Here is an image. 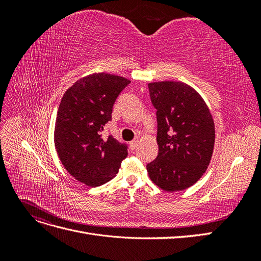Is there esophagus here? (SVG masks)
Segmentation results:
<instances>
[{
    "instance_id": "1",
    "label": "esophagus",
    "mask_w": 261,
    "mask_h": 261,
    "mask_svg": "<svg viewBox=\"0 0 261 261\" xmlns=\"http://www.w3.org/2000/svg\"><path fill=\"white\" fill-rule=\"evenodd\" d=\"M138 143H139V141H138V139H134L133 141H130V143H129V147H130V149H135L137 146H138Z\"/></svg>"
}]
</instances>
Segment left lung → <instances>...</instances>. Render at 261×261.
<instances>
[{
  "label": "left lung",
  "mask_w": 261,
  "mask_h": 261,
  "mask_svg": "<svg viewBox=\"0 0 261 261\" xmlns=\"http://www.w3.org/2000/svg\"><path fill=\"white\" fill-rule=\"evenodd\" d=\"M156 110L159 152L147 164L149 177L167 192L194 185L210 163L215 147V123L206 102L180 82L148 85Z\"/></svg>",
  "instance_id": "8db88e82"
}]
</instances>
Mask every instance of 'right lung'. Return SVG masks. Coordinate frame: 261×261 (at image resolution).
<instances>
[{
  "label": "right lung",
  "mask_w": 261,
  "mask_h": 261,
  "mask_svg": "<svg viewBox=\"0 0 261 261\" xmlns=\"http://www.w3.org/2000/svg\"><path fill=\"white\" fill-rule=\"evenodd\" d=\"M128 80L106 73L77 81L63 96L55 121L54 144L70 175L97 187L111 180L127 156V145L110 135L102 138L112 108Z\"/></svg>",
  "instance_id": "obj_1"
}]
</instances>
